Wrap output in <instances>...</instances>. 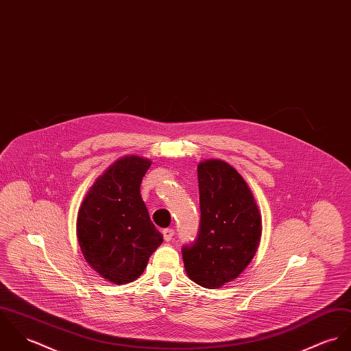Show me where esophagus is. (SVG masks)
<instances>
[{"label":"esophagus","mask_w":351,"mask_h":351,"mask_svg":"<svg viewBox=\"0 0 351 351\" xmlns=\"http://www.w3.org/2000/svg\"><path fill=\"white\" fill-rule=\"evenodd\" d=\"M173 234H175V230L173 229H164L162 230V237H164V241H171L172 239V237H173Z\"/></svg>","instance_id":"1"}]
</instances>
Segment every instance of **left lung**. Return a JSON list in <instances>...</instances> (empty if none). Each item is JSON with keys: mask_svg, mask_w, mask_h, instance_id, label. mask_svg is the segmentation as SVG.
I'll return each mask as SVG.
<instances>
[{"mask_svg": "<svg viewBox=\"0 0 351 351\" xmlns=\"http://www.w3.org/2000/svg\"><path fill=\"white\" fill-rule=\"evenodd\" d=\"M200 229L193 246L183 247L187 276L217 289L235 280L260 246L261 213L238 171L223 160L197 164Z\"/></svg>", "mask_w": 351, "mask_h": 351, "instance_id": "8db88e82", "label": "left lung"}]
</instances>
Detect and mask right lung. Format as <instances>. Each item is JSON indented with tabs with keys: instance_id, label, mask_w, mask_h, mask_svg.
Returning <instances> with one entry per match:
<instances>
[{
	"instance_id": "1",
	"label": "right lung",
	"mask_w": 351,
	"mask_h": 351,
	"mask_svg": "<svg viewBox=\"0 0 351 351\" xmlns=\"http://www.w3.org/2000/svg\"><path fill=\"white\" fill-rule=\"evenodd\" d=\"M152 161L123 156L97 178L80 203L77 237L87 264L117 285L137 280L162 235L140 194Z\"/></svg>"
}]
</instances>
